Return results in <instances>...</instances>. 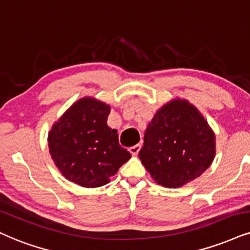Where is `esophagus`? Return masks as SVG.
<instances>
[{
    "mask_svg": "<svg viewBox=\"0 0 250 250\" xmlns=\"http://www.w3.org/2000/svg\"><path fill=\"white\" fill-rule=\"evenodd\" d=\"M140 148H141V145L139 144V145H135V146H133V147H131L130 148V153L132 154V155H138V153H139V150H140Z\"/></svg>",
    "mask_w": 250,
    "mask_h": 250,
    "instance_id": "34e87169",
    "label": "esophagus"
}]
</instances>
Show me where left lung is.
I'll return each mask as SVG.
<instances>
[{"instance_id": "obj_1", "label": "left lung", "mask_w": 250, "mask_h": 250, "mask_svg": "<svg viewBox=\"0 0 250 250\" xmlns=\"http://www.w3.org/2000/svg\"><path fill=\"white\" fill-rule=\"evenodd\" d=\"M215 156V134L189 101L172 98L156 111L145 133L141 163L158 184L180 188L199 177Z\"/></svg>"}]
</instances>
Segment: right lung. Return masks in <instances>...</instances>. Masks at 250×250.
Returning <instances> with one entry per match:
<instances>
[{"label":"right lung","instance_id":"add662e5","mask_svg":"<svg viewBox=\"0 0 250 250\" xmlns=\"http://www.w3.org/2000/svg\"><path fill=\"white\" fill-rule=\"evenodd\" d=\"M109 104L85 96L73 103L48 132V148L62 176L84 188L105 186L131 154L106 124Z\"/></svg>","mask_w":250,"mask_h":250}]
</instances>
